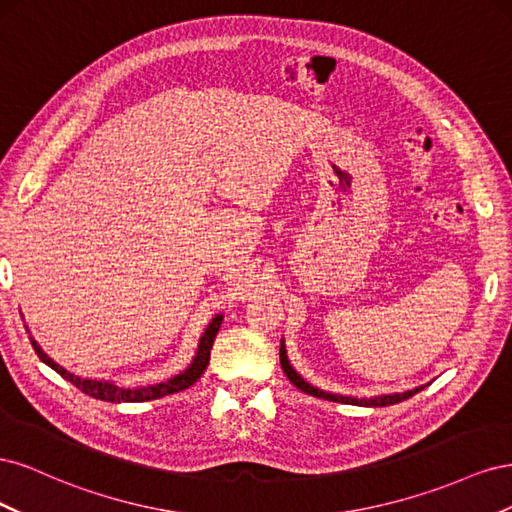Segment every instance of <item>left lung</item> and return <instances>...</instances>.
Segmentation results:
<instances>
[{"mask_svg": "<svg viewBox=\"0 0 512 512\" xmlns=\"http://www.w3.org/2000/svg\"><path fill=\"white\" fill-rule=\"evenodd\" d=\"M280 363H282V369L284 374L288 376V380L297 386V389H301L303 393L307 395H314V397H320V399H329V401H339V404H352V406H365V408H382V406H393V404H399V401H404L412 395H416L418 391H423V386H416V389L412 391H406V393H395V395H380V397H371V399H356V397H344V395H333V393H327V391H320L316 389V386H312L309 382H305L297 371H294V367L290 365L288 361V354H286V346H284V339H282V348H280Z\"/></svg>", "mask_w": 512, "mask_h": 512, "instance_id": "8db88e82", "label": "left lung"}]
</instances>
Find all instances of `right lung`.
<instances>
[{"instance_id": "right-lung-1", "label": "right lung", "mask_w": 512, "mask_h": 512, "mask_svg": "<svg viewBox=\"0 0 512 512\" xmlns=\"http://www.w3.org/2000/svg\"><path fill=\"white\" fill-rule=\"evenodd\" d=\"M222 320H224V316L218 314L209 322V327L205 329L203 337H200V344H198L194 361L190 363L188 369L181 371V374H177L175 378H170L166 382L151 384V386H138V389H123V386H117L115 382L74 376V374H70L68 369H64L59 363H55L51 356L38 346V342H36L32 335H29V339H32V346H34L36 354L40 356V361L49 365L51 369H55L61 378H66L68 382H72L76 389H81L85 395L94 397V399H102V401H111V404H121V401H130V404L134 401V404H136V401H151V399H160V397H166V395H173V393L190 389V386L200 376L205 374V369H207L209 359H211L213 339H215V335H218V331H220Z\"/></svg>"}]
</instances>
